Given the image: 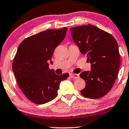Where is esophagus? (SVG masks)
Segmentation results:
<instances>
[{
    "label": "esophagus",
    "mask_w": 129,
    "mask_h": 129,
    "mask_svg": "<svg viewBox=\"0 0 129 129\" xmlns=\"http://www.w3.org/2000/svg\"><path fill=\"white\" fill-rule=\"evenodd\" d=\"M70 76L72 78H75V79H77V78H80V75H79L78 74H73V73H71V74H70Z\"/></svg>",
    "instance_id": "obj_1"
}]
</instances>
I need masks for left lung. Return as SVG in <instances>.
<instances>
[{"label": "left lung", "instance_id": "obj_1", "mask_svg": "<svg viewBox=\"0 0 129 129\" xmlns=\"http://www.w3.org/2000/svg\"><path fill=\"white\" fill-rule=\"evenodd\" d=\"M70 30L80 52L91 63L90 72L80 75L86 82L81 94L87 98H101L111 89L119 72L121 60L116 40L93 25H80Z\"/></svg>", "mask_w": 129, "mask_h": 129}]
</instances>
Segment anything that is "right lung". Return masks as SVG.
<instances>
[{
  "mask_svg": "<svg viewBox=\"0 0 129 129\" xmlns=\"http://www.w3.org/2000/svg\"><path fill=\"white\" fill-rule=\"evenodd\" d=\"M67 28L49 29L26 38L18 46L12 64L15 76L25 97L36 104L56 97L59 84L69 73L56 74L49 61L55 49L64 39Z\"/></svg>",
  "mask_w": 129,
  "mask_h": 129,
  "instance_id": "obj_1",
  "label": "right lung"
}]
</instances>
